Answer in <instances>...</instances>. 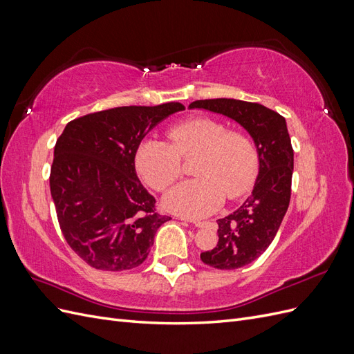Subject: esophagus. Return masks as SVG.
<instances>
[{
    "label": "esophagus",
    "mask_w": 354,
    "mask_h": 354,
    "mask_svg": "<svg viewBox=\"0 0 354 354\" xmlns=\"http://www.w3.org/2000/svg\"><path fill=\"white\" fill-rule=\"evenodd\" d=\"M183 220H187L189 223L195 224L196 227H203V226H207V221H201V220H192V218H183Z\"/></svg>",
    "instance_id": "obj_1"
}]
</instances>
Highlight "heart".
I'll return each mask as SVG.
<instances>
[{
    "label": "heart",
    "instance_id": "b5f03b06",
    "mask_svg": "<svg viewBox=\"0 0 354 354\" xmlns=\"http://www.w3.org/2000/svg\"><path fill=\"white\" fill-rule=\"evenodd\" d=\"M169 143L147 138L136 152L138 174L152 189L162 192L181 176V159L196 156L194 180L171 189L164 203L171 211L187 217H203L224 201L236 199L248 192L257 177L255 146L238 131H227L223 122L195 116L168 130Z\"/></svg>",
    "mask_w": 354,
    "mask_h": 354
}]
</instances>
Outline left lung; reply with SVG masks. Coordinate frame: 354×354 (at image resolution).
<instances>
[{"label":"left lung","mask_w":354,"mask_h":354,"mask_svg":"<svg viewBox=\"0 0 354 354\" xmlns=\"http://www.w3.org/2000/svg\"><path fill=\"white\" fill-rule=\"evenodd\" d=\"M190 109H205L236 121L252 137L259 155V177L251 196L218 223V243L201 260L220 270L252 263L269 248L289 207L294 151L285 118L259 103L236 99L196 100Z\"/></svg>","instance_id":"left-lung-1"}]
</instances>
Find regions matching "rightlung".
Wrapping results in <instances>:
<instances>
[{"instance_id":"obj_1","label":"right lung","mask_w":354,"mask_h":354,"mask_svg":"<svg viewBox=\"0 0 354 354\" xmlns=\"http://www.w3.org/2000/svg\"><path fill=\"white\" fill-rule=\"evenodd\" d=\"M180 103L122 106L71 121L57 138L50 190L63 236L97 270L140 266L156 230L171 217L155 211V198L136 173L145 136Z\"/></svg>"}]
</instances>
